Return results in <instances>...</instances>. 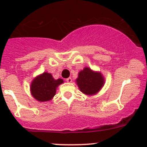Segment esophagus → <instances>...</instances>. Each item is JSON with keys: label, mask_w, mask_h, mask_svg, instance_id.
Wrapping results in <instances>:
<instances>
[{"label": "esophagus", "mask_w": 147, "mask_h": 147, "mask_svg": "<svg viewBox=\"0 0 147 147\" xmlns=\"http://www.w3.org/2000/svg\"><path fill=\"white\" fill-rule=\"evenodd\" d=\"M66 81H67V82H72V78H67Z\"/></svg>", "instance_id": "esophagus-1"}]
</instances>
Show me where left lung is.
<instances>
[{
    "mask_svg": "<svg viewBox=\"0 0 147 147\" xmlns=\"http://www.w3.org/2000/svg\"><path fill=\"white\" fill-rule=\"evenodd\" d=\"M77 84L82 92L86 94H94L102 88L104 78L100 72H94L88 67L80 72Z\"/></svg>",
    "mask_w": 147,
    "mask_h": 147,
    "instance_id": "obj_1",
    "label": "left lung"
}]
</instances>
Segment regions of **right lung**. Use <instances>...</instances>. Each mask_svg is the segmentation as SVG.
<instances>
[{
    "mask_svg": "<svg viewBox=\"0 0 147 147\" xmlns=\"http://www.w3.org/2000/svg\"><path fill=\"white\" fill-rule=\"evenodd\" d=\"M63 82L62 79L55 80L51 74L44 72L32 81L30 87L31 93L38 101H48L55 96L57 86Z\"/></svg>",
    "mask_w": 147,
    "mask_h": 147,
    "instance_id": "1",
    "label": "right lung"
}]
</instances>
